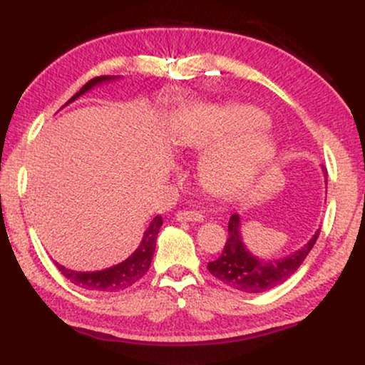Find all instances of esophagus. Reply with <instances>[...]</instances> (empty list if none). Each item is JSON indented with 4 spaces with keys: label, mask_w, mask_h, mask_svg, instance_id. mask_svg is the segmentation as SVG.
Instances as JSON below:
<instances>
[{
    "label": "esophagus",
    "mask_w": 365,
    "mask_h": 365,
    "mask_svg": "<svg viewBox=\"0 0 365 365\" xmlns=\"http://www.w3.org/2000/svg\"><path fill=\"white\" fill-rule=\"evenodd\" d=\"M177 221H183V223H197V221H202L204 216L197 211H178L177 212Z\"/></svg>",
    "instance_id": "esophagus-1"
}]
</instances>
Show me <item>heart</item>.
Returning <instances> with one entry per match:
<instances>
[{"instance_id": "heart-1", "label": "heart", "mask_w": 365, "mask_h": 365, "mask_svg": "<svg viewBox=\"0 0 365 365\" xmlns=\"http://www.w3.org/2000/svg\"><path fill=\"white\" fill-rule=\"evenodd\" d=\"M266 115L250 104H200L183 115L175 144L192 153H208L200 161V182L220 199L238 195L252 183L273 148Z\"/></svg>"}]
</instances>
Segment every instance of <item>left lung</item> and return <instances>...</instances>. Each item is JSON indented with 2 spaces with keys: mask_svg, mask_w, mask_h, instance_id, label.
<instances>
[{
  "mask_svg": "<svg viewBox=\"0 0 365 365\" xmlns=\"http://www.w3.org/2000/svg\"><path fill=\"white\" fill-rule=\"evenodd\" d=\"M319 237V230L302 249L282 259H261L247 249L240 232V216L232 215L228 221V240L216 261L207 264L215 278L245 293H262L287 282L302 266Z\"/></svg>",
  "mask_w": 365,
  "mask_h": 365,
  "instance_id": "8db88e82",
  "label": "left lung"
}]
</instances>
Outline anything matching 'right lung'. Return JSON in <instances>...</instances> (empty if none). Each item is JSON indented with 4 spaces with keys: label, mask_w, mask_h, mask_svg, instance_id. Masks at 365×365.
<instances>
[{
    "label": "right lung",
    "mask_w": 365,
    "mask_h": 365,
    "mask_svg": "<svg viewBox=\"0 0 365 365\" xmlns=\"http://www.w3.org/2000/svg\"><path fill=\"white\" fill-rule=\"evenodd\" d=\"M116 78L118 77H108V75L92 78V81L87 82L68 103H65V106L66 104L73 103L75 99H78L82 94H86V92L94 89L96 86H101L104 82H113L116 81ZM161 225H163L161 216L154 217V220L150 221V225L148 226V230L144 232V237H142V242L135 249V252L128 255L123 262L115 264V266L106 267V269L73 271V269H68V267L61 266V264L58 262L54 264H56V267L61 271V274L65 276V278H68L70 282L77 284V287L86 288V290L104 292V293L127 290V288H130L132 284H135L139 279H142V276L149 271L154 250H156V238H158Z\"/></svg>",
    "instance_id": "obj_1"
}]
</instances>
